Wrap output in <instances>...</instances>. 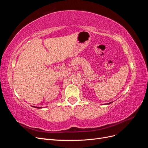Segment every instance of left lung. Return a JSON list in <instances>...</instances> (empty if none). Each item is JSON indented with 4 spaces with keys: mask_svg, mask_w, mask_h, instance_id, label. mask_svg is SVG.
<instances>
[{
    "mask_svg": "<svg viewBox=\"0 0 148 148\" xmlns=\"http://www.w3.org/2000/svg\"><path fill=\"white\" fill-rule=\"evenodd\" d=\"M110 103H112V102H110V103H108V104H110Z\"/></svg>",
    "mask_w": 148,
    "mask_h": 148,
    "instance_id": "1",
    "label": "left lung"
}]
</instances>
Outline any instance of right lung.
Masks as SVG:
<instances>
[{
  "instance_id": "1",
  "label": "right lung",
  "mask_w": 148,
  "mask_h": 148,
  "mask_svg": "<svg viewBox=\"0 0 148 148\" xmlns=\"http://www.w3.org/2000/svg\"><path fill=\"white\" fill-rule=\"evenodd\" d=\"M36 108H39H39H41V107H36Z\"/></svg>"
}]
</instances>
